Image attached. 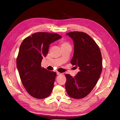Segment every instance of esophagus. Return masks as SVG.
I'll use <instances>...</instances> for the list:
<instances>
[{"label":"esophagus","instance_id":"34e87169","mask_svg":"<svg viewBox=\"0 0 120 120\" xmlns=\"http://www.w3.org/2000/svg\"><path fill=\"white\" fill-rule=\"evenodd\" d=\"M56 74H57V75H61V73H60V72H59V71H57V72H56Z\"/></svg>","mask_w":120,"mask_h":120}]
</instances>
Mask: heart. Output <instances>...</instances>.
<instances>
[{
  "instance_id": "obj_1",
  "label": "heart",
  "mask_w": 120,
  "mask_h": 120,
  "mask_svg": "<svg viewBox=\"0 0 120 120\" xmlns=\"http://www.w3.org/2000/svg\"><path fill=\"white\" fill-rule=\"evenodd\" d=\"M60 44H61V47L64 46H67V45H69V43L66 41H61L60 42Z\"/></svg>"
}]
</instances>
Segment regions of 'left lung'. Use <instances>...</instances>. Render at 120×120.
<instances>
[{
    "instance_id": "left-lung-1",
    "label": "left lung",
    "mask_w": 120,
    "mask_h": 120,
    "mask_svg": "<svg viewBox=\"0 0 120 120\" xmlns=\"http://www.w3.org/2000/svg\"><path fill=\"white\" fill-rule=\"evenodd\" d=\"M73 39L74 54L71 63L79 67V71L74 78L65 75L66 91L74 99H82L92 91L99 80L103 68L102 57L99 46L89 35L81 31L66 34Z\"/></svg>"
}]
</instances>
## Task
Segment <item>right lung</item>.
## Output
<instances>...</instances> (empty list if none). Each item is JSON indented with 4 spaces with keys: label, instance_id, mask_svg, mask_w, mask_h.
Masks as SVG:
<instances>
[{
    "label": "right lung",
    "instance_id": "obj_1",
    "mask_svg": "<svg viewBox=\"0 0 120 120\" xmlns=\"http://www.w3.org/2000/svg\"><path fill=\"white\" fill-rule=\"evenodd\" d=\"M61 38L57 34L38 32L21 43L16 59L18 71L25 89L36 99H44L52 92L56 73L41 68V63L49 52V45Z\"/></svg>",
    "mask_w": 120,
    "mask_h": 120
}]
</instances>
